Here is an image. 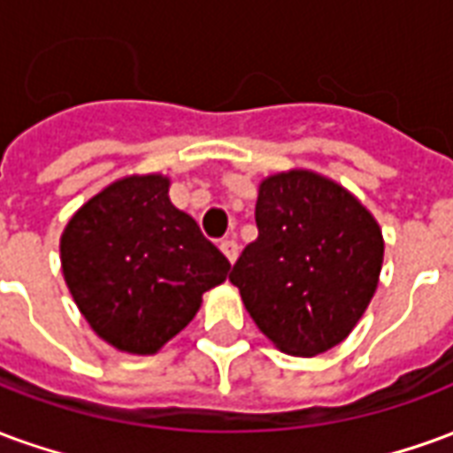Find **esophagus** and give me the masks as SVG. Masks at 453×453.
Returning <instances> with one entry per match:
<instances>
[{
  "label": "esophagus",
  "instance_id": "obj_1",
  "mask_svg": "<svg viewBox=\"0 0 453 453\" xmlns=\"http://www.w3.org/2000/svg\"><path fill=\"white\" fill-rule=\"evenodd\" d=\"M220 252H223L230 262H235L240 247H237L235 240H230V237H227V240H220Z\"/></svg>",
  "mask_w": 453,
  "mask_h": 453
}]
</instances>
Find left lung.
I'll use <instances>...</instances> for the list:
<instances>
[{
	"instance_id": "8db88e82",
	"label": "left lung",
	"mask_w": 453,
	"mask_h": 453,
	"mask_svg": "<svg viewBox=\"0 0 453 453\" xmlns=\"http://www.w3.org/2000/svg\"><path fill=\"white\" fill-rule=\"evenodd\" d=\"M255 242L230 272L247 313L294 357L333 349L379 286L383 235L357 196L308 169L259 184Z\"/></svg>"
}]
</instances>
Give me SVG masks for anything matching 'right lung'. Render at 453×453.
Returning a JSON list of instances; mask_svg holds the SVG:
<instances>
[{
  "mask_svg": "<svg viewBox=\"0 0 453 453\" xmlns=\"http://www.w3.org/2000/svg\"><path fill=\"white\" fill-rule=\"evenodd\" d=\"M65 284L92 330L128 354H155L187 327L230 262L169 201V179L133 174L84 203L60 237Z\"/></svg>",
  "mask_w": 453,
  "mask_h": 453,
  "instance_id": "1",
  "label": "right lung"
}]
</instances>
